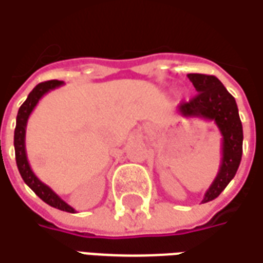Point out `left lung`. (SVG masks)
<instances>
[{"label": "left lung", "mask_w": 263, "mask_h": 263, "mask_svg": "<svg viewBox=\"0 0 263 263\" xmlns=\"http://www.w3.org/2000/svg\"><path fill=\"white\" fill-rule=\"evenodd\" d=\"M187 78L196 87L197 95L190 102L181 103L178 114L184 118L214 121L221 134L220 168L201 200V203H207L219 197L236 174L242 160L243 129L236 101L220 80L216 76L200 73H190Z\"/></svg>", "instance_id": "left-lung-1"}]
</instances>
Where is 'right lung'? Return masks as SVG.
<instances>
[{"instance_id": "add662e5", "label": "right lung", "mask_w": 263, "mask_h": 263, "mask_svg": "<svg viewBox=\"0 0 263 263\" xmlns=\"http://www.w3.org/2000/svg\"><path fill=\"white\" fill-rule=\"evenodd\" d=\"M62 85H63V82H60V80H49V82L39 83L30 92L26 102L20 106L18 114H17V124H15V131H14V148H15L17 167H18L20 174L23 177L24 183L49 206L67 212V213H74L76 210L73 207L69 206L59 194H56L47 184L43 183L42 180L34 174L33 170L30 167V162L27 160L26 153V128L28 118L44 95L50 90H53V89H56V87H60Z\"/></svg>"}]
</instances>
